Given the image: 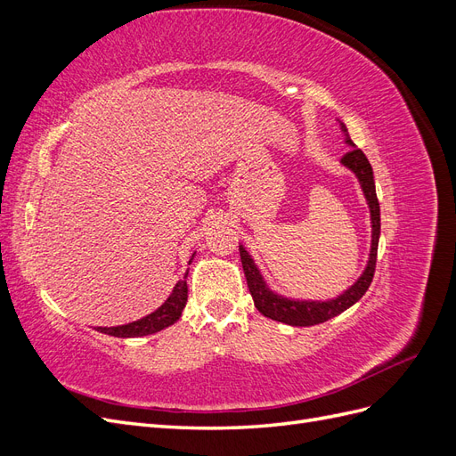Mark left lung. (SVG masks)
<instances>
[{"mask_svg": "<svg viewBox=\"0 0 456 456\" xmlns=\"http://www.w3.org/2000/svg\"><path fill=\"white\" fill-rule=\"evenodd\" d=\"M337 121H338L340 133L344 136V144L352 148L348 154L340 159V165L355 175L370 215V249L367 256V265L360 273V278L333 298H295V297H287L273 291L268 280L265 278V273L260 272L255 258L251 256V253L240 243L241 266H243L247 287H249L256 310L262 315L270 317V320L281 322L285 325L310 327V325L323 323L330 320V317L342 314L344 310L354 306L355 302L367 293V289L372 281V275H375L379 238H380V207L377 200L375 176H372V167L363 151L352 142L346 126H344L340 119Z\"/></svg>", "mask_w": 456, "mask_h": 456, "instance_id": "obj_1", "label": "left lung"}]
</instances>
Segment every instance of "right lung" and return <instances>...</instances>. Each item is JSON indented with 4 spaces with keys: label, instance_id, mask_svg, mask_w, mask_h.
<instances>
[{
    "label": "right lung",
    "instance_id": "1",
    "mask_svg": "<svg viewBox=\"0 0 456 456\" xmlns=\"http://www.w3.org/2000/svg\"><path fill=\"white\" fill-rule=\"evenodd\" d=\"M194 256H196V251H194V255H191L188 265H191ZM186 280H188V270L184 273V278L176 281L167 300H165L158 310L141 317V320L126 323V325H116V327H96V330H101V333L110 335V337H118V338H139V337L154 335V333H159V330H163V329H167L169 325L181 320L183 310L186 306V300H188Z\"/></svg>",
    "mask_w": 456,
    "mask_h": 456
}]
</instances>
